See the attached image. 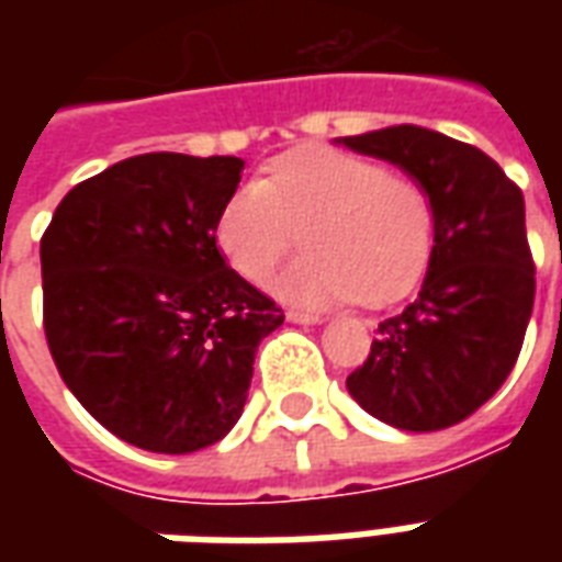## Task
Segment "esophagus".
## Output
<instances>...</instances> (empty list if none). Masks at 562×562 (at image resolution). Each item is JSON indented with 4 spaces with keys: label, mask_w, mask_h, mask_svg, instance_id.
Wrapping results in <instances>:
<instances>
[{
    "label": "esophagus",
    "mask_w": 562,
    "mask_h": 562,
    "mask_svg": "<svg viewBox=\"0 0 562 562\" xmlns=\"http://www.w3.org/2000/svg\"><path fill=\"white\" fill-rule=\"evenodd\" d=\"M285 318H289L292 325H322V318L313 316V313H301V310H289Z\"/></svg>",
    "instance_id": "1"
}]
</instances>
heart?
Listing matches in <instances>:
<instances>
[{
	"label": "heart",
	"instance_id": "obj_1",
	"mask_svg": "<svg viewBox=\"0 0 562 562\" xmlns=\"http://www.w3.org/2000/svg\"><path fill=\"white\" fill-rule=\"evenodd\" d=\"M306 225L313 256L273 282L301 306L401 301L434 249L427 189L337 149H297L270 165L265 183L237 186L220 210L216 246L244 280L268 282Z\"/></svg>",
	"mask_w": 562,
	"mask_h": 562
}]
</instances>
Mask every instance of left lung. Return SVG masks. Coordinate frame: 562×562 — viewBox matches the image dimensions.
Instances as JSON below:
<instances>
[{"instance_id": "left-lung-1", "label": "left lung", "mask_w": 562, "mask_h": 562, "mask_svg": "<svg viewBox=\"0 0 562 562\" xmlns=\"http://www.w3.org/2000/svg\"><path fill=\"white\" fill-rule=\"evenodd\" d=\"M337 144L391 161L427 189L434 249L422 292L379 322L364 367L346 379L358 406L397 430L463 422L518 361L536 294L524 195L479 147L422 126H389Z\"/></svg>"}]
</instances>
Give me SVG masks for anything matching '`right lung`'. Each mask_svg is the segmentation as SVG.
I'll list each match as a JSON object with an SVG mask.
<instances>
[{"mask_svg":"<svg viewBox=\"0 0 562 562\" xmlns=\"http://www.w3.org/2000/svg\"><path fill=\"white\" fill-rule=\"evenodd\" d=\"M237 156L144 153L68 192L42 237L44 334L80 406L159 454L220 442L282 310L225 265Z\"/></svg>","mask_w":562,"mask_h":562,"instance_id":"add662e5","label":"right lung"}]
</instances>
